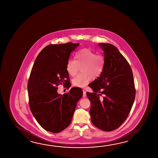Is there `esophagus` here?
I'll use <instances>...</instances> for the list:
<instances>
[{
	"label": "esophagus",
	"mask_w": 158,
	"mask_h": 158,
	"mask_svg": "<svg viewBox=\"0 0 158 158\" xmlns=\"http://www.w3.org/2000/svg\"><path fill=\"white\" fill-rule=\"evenodd\" d=\"M83 97L84 98L86 97V91L85 90H83Z\"/></svg>",
	"instance_id": "34e87169"
}]
</instances>
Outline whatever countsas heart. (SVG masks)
Here are the masks:
<instances>
[{
  "instance_id": "b5f03b06",
  "label": "heart",
  "mask_w": 158,
  "mask_h": 158,
  "mask_svg": "<svg viewBox=\"0 0 158 158\" xmlns=\"http://www.w3.org/2000/svg\"><path fill=\"white\" fill-rule=\"evenodd\" d=\"M74 59L68 60L66 70L71 76L77 74L81 68V73L72 80L74 86L85 87L91 78L96 79L102 73L104 69V57L89 48H85L78 51L74 54Z\"/></svg>"
}]
</instances>
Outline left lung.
<instances>
[{"label":"left lung","instance_id":"obj_1","mask_svg":"<svg viewBox=\"0 0 158 158\" xmlns=\"http://www.w3.org/2000/svg\"><path fill=\"white\" fill-rule=\"evenodd\" d=\"M99 46L104 51V69L100 77L90 84L94 93L87 92L86 95L91 102L92 123L102 131H110L119 128L128 118L135 89L130 65L118 48L111 44Z\"/></svg>","mask_w":158,"mask_h":158}]
</instances>
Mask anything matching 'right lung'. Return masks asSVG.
Returning <instances> with one entry per match:
<instances>
[{"label":"right lung","instance_id":"1","mask_svg":"<svg viewBox=\"0 0 158 158\" xmlns=\"http://www.w3.org/2000/svg\"><path fill=\"white\" fill-rule=\"evenodd\" d=\"M80 45L68 42L49 44L38 54L27 83L30 111L39 124L54 133L63 131L71 124L78 100L83 91L73 87L61 95L57 86L71 87L66 64L70 54Z\"/></svg>","mask_w":158,"mask_h":158}]
</instances>
